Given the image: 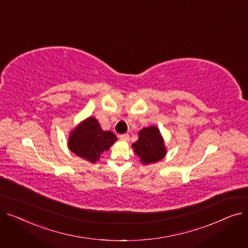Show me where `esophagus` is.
I'll return each mask as SVG.
<instances>
[{
	"label": "esophagus",
	"mask_w": 248,
	"mask_h": 248,
	"mask_svg": "<svg viewBox=\"0 0 248 248\" xmlns=\"http://www.w3.org/2000/svg\"><path fill=\"white\" fill-rule=\"evenodd\" d=\"M119 138H120L122 140H124V141H128V140H129V135H127V134L120 135Z\"/></svg>",
	"instance_id": "obj_1"
}]
</instances>
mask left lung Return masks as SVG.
Returning a JSON list of instances; mask_svg holds the SVG:
<instances>
[{"label": "left lung", "instance_id": "left-lung-1", "mask_svg": "<svg viewBox=\"0 0 248 248\" xmlns=\"http://www.w3.org/2000/svg\"><path fill=\"white\" fill-rule=\"evenodd\" d=\"M133 148L144 164L158 162L166 155L164 140L159 128L155 126L142 128L139 134V140L133 145Z\"/></svg>", "mask_w": 248, "mask_h": 248}]
</instances>
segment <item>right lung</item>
Here are the masks:
<instances>
[{
  "mask_svg": "<svg viewBox=\"0 0 248 248\" xmlns=\"http://www.w3.org/2000/svg\"><path fill=\"white\" fill-rule=\"evenodd\" d=\"M116 140L111 132L102 131L94 117H89L72 132L68 146L78 157L94 163L99 160L101 153L108 151Z\"/></svg>",
  "mask_w": 248,
  "mask_h": 248,
  "instance_id": "1",
  "label": "right lung"
}]
</instances>
